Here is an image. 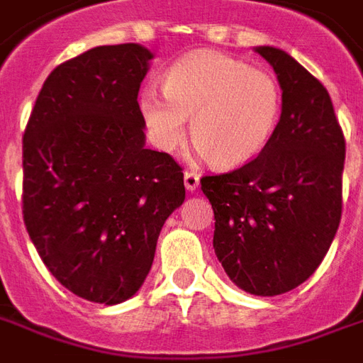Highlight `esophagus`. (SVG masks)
<instances>
[{
    "label": "esophagus",
    "mask_w": 363,
    "mask_h": 363,
    "mask_svg": "<svg viewBox=\"0 0 363 363\" xmlns=\"http://www.w3.org/2000/svg\"><path fill=\"white\" fill-rule=\"evenodd\" d=\"M200 184V177L196 173H184V189L189 190V192H194V190L199 189Z\"/></svg>",
    "instance_id": "esophagus-1"
}]
</instances>
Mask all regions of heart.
<instances>
[{"label":"heart","mask_w":363,"mask_h":363,"mask_svg":"<svg viewBox=\"0 0 363 363\" xmlns=\"http://www.w3.org/2000/svg\"><path fill=\"white\" fill-rule=\"evenodd\" d=\"M277 80L222 52L199 50L167 70L163 92L145 86L139 110L157 149L173 153L184 143L186 120L199 155L234 169L265 151L281 118Z\"/></svg>","instance_id":"obj_1"}]
</instances>
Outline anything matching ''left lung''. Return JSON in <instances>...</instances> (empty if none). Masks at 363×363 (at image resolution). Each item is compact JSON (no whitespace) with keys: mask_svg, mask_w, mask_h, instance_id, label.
<instances>
[{"mask_svg":"<svg viewBox=\"0 0 363 363\" xmlns=\"http://www.w3.org/2000/svg\"><path fill=\"white\" fill-rule=\"evenodd\" d=\"M281 86V118L265 151L232 173L204 177L214 252L225 275L257 296L313 275L342 216L346 141L326 88L285 50L255 47Z\"/></svg>","mask_w":363,"mask_h":363,"instance_id":"obj_1","label":"left lung"}]
</instances>
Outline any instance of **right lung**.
<instances>
[{
    "instance_id": "obj_1",
    "label": "right lung",
    "mask_w": 363,
    "mask_h": 363,
    "mask_svg": "<svg viewBox=\"0 0 363 363\" xmlns=\"http://www.w3.org/2000/svg\"><path fill=\"white\" fill-rule=\"evenodd\" d=\"M151 58L125 43L62 62L23 135L25 228L58 283L90 303L138 293L184 202L181 167L145 147L138 94Z\"/></svg>"
}]
</instances>
